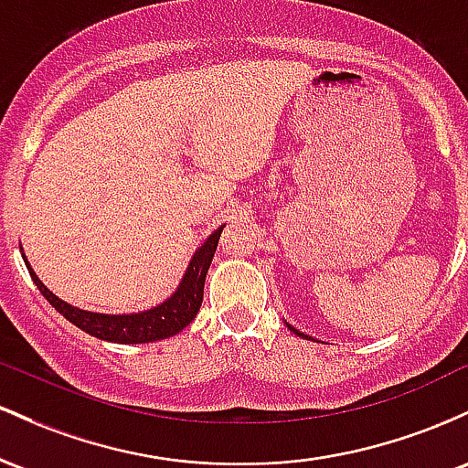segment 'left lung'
<instances>
[{"instance_id":"left-lung-1","label":"left lung","mask_w":468,"mask_h":468,"mask_svg":"<svg viewBox=\"0 0 468 468\" xmlns=\"http://www.w3.org/2000/svg\"><path fill=\"white\" fill-rule=\"evenodd\" d=\"M287 327H290V329H292V332H293V334H296V335H303V338H307V335H304V334H301V332H298V329H293V327H292V324H287Z\"/></svg>"}]
</instances>
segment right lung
Masks as SVG:
<instances>
[{
  "label": "right lung",
  "instance_id": "obj_1",
  "mask_svg": "<svg viewBox=\"0 0 468 468\" xmlns=\"http://www.w3.org/2000/svg\"><path fill=\"white\" fill-rule=\"evenodd\" d=\"M220 232L223 228H218L201 248L197 250V254L192 256L190 267H187L186 276H183L178 290L167 298L165 303H161L159 307H152L148 312L141 314H128V316H110V314H94L86 312V309L72 307L57 298L44 282L37 278L33 267L26 261L30 278L35 281V285L39 287V292L44 293V298L48 301L61 316H66L72 324H77L79 329H83L86 334L94 335V338L110 340V343H121V345H139V343H154V340L170 338L181 332L183 327L192 323L194 316L198 314L203 303V287H206V276L209 270V262L214 259V251H217Z\"/></svg>",
  "mask_w": 468,
  "mask_h": 468
}]
</instances>
